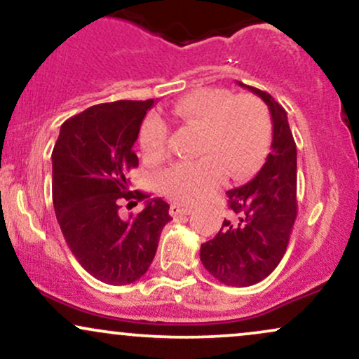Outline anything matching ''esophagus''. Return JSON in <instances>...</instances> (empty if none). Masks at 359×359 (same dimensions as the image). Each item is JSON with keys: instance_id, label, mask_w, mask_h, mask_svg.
Returning <instances> with one entry per match:
<instances>
[{"instance_id": "1", "label": "esophagus", "mask_w": 359, "mask_h": 359, "mask_svg": "<svg viewBox=\"0 0 359 359\" xmlns=\"http://www.w3.org/2000/svg\"><path fill=\"white\" fill-rule=\"evenodd\" d=\"M191 212H192V207L179 205V204L170 205V215H174V217H182V215H189Z\"/></svg>"}]
</instances>
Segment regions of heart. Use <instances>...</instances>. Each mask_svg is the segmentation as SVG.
<instances>
[{"label": "heart", "mask_w": 359, "mask_h": 359, "mask_svg": "<svg viewBox=\"0 0 359 359\" xmlns=\"http://www.w3.org/2000/svg\"><path fill=\"white\" fill-rule=\"evenodd\" d=\"M170 118L201 128L192 161L177 162L158 175L162 192L180 204H194L212 194L224 177L241 180L256 174L269 154L273 125L264 102L254 95L226 88H198L184 95L168 110ZM168 125L149 115L138 132V144L149 161L168 152Z\"/></svg>", "instance_id": "heart-1"}]
</instances>
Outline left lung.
<instances>
[{
    "label": "left lung",
    "mask_w": 359,
    "mask_h": 359,
    "mask_svg": "<svg viewBox=\"0 0 359 359\" xmlns=\"http://www.w3.org/2000/svg\"><path fill=\"white\" fill-rule=\"evenodd\" d=\"M239 85L269 107L273 150L250 182L226 192L231 217L201 245V261L222 284L245 287L267 278L286 252L297 215V163L286 110L267 92Z\"/></svg>",
    "instance_id": "1"
}]
</instances>
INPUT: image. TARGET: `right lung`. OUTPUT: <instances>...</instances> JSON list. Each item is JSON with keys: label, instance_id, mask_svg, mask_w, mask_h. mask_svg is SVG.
I'll list each match as a JSON object with an SVG mask.
<instances>
[{"label": "right lung", "instance_id": "right-lung-1", "mask_svg": "<svg viewBox=\"0 0 359 359\" xmlns=\"http://www.w3.org/2000/svg\"><path fill=\"white\" fill-rule=\"evenodd\" d=\"M154 100L100 103L62 125L53 154V205L65 241L81 267L102 283L125 286L147 273L170 205L130 191L128 172L142 120ZM144 200V211L119 214Z\"/></svg>", "mask_w": 359, "mask_h": 359}]
</instances>
